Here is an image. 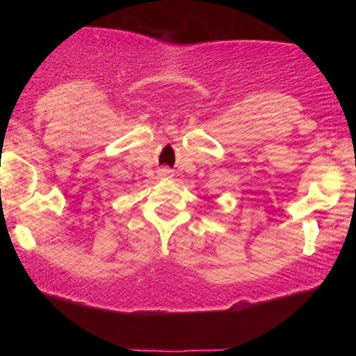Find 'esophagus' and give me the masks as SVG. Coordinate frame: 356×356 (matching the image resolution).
Returning <instances> with one entry per match:
<instances>
[{
    "label": "esophagus",
    "instance_id": "1",
    "mask_svg": "<svg viewBox=\"0 0 356 356\" xmlns=\"http://www.w3.org/2000/svg\"><path fill=\"white\" fill-rule=\"evenodd\" d=\"M159 175H161V177H164V179H170L174 174H172V170L167 169V167H164V169L159 170Z\"/></svg>",
    "mask_w": 356,
    "mask_h": 356
}]
</instances>
